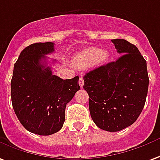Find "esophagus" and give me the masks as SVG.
I'll list each match as a JSON object with an SVG mask.
<instances>
[{
    "label": "esophagus",
    "mask_w": 160,
    "mask_h": 160,
    "mask_svg": "<svg viewBox=\"0 0 160 160\" xmlns=\"http://www.w3.org/2000/svg\"><path fill=\"white\" fill-rule=\"evenodd\" d=\"M79 84H80V88H83V86H84V80H83V78H82V77H80V80H79Z\"/></svg>",
    "instance_id": "34e87169"
}]
</instances>
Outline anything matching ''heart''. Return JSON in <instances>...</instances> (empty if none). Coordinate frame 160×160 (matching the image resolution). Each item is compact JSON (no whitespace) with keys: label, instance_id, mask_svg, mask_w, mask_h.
Segmentation results:
<instances>
[{"label":"heart","instance_id":"obj_1","mask_svg":"<svg viewBox=\"0 0 160 160\" xmlns=\"http://www.w3.org/2000/svg\"><path fill=\"white\" fill-rule=\"evenodd\" d=\"M108 58L106 50H100L96 48L83 49L73 57V65L79 68H86L92 64L93 66L102 65Z\"/></svg>","mask_w":160,"mask_h":160}]
</instances>
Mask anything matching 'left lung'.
I'll return each instance as SVG.
<instances>
[{
    "mask_svg": "<svg viewBox=\"0 0 160 160\" xmlns=\"http://www.w3.org/2000/svg\"><path fill=\"white\" fill-rule=\"evenodd\" d=\"M118 53L116 61L88 72L83 88L89 95V110L97 127L118 132L137 120L148 91L146 61L137 47L123 39L112 40Z\"/></svg>",
    "mask_w": 160,
    "mask_h": 160,
    "instance_id": "1",
    "label": "left lung"
}]
</instances>
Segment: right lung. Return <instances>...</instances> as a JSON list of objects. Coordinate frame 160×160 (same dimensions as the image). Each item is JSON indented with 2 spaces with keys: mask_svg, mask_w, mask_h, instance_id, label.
Listing matches in <instances>:
<instances>
[{
  "mask_svg": "<svg viewBox=\"0 0 160 160\" xmlns=\"http://www.w3.org/2000/svg\"><path fill=\"white\" fill-rule=\"evenodd\" d=\"M53 42L34 43L22 51L14 66L11 99L19 121L30 132L51 135L61 130L66 106L80 90L79 77L63 80L47 66Z\"/></svg>",
  "mask_w": 160,
  "mask_h": 160,
  "instance_id": "add662e5",
  "label": "right lung"
}]
</instances>
